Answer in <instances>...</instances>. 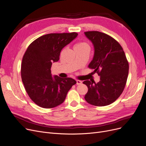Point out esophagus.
Wrapping results in <instances>:
<instances>
[{
  "mask_svg": "<svg viewBox=\"0 0 146 146\" xmlns=\"http://www.w3.org/2000/svg\"><path fill=\"white\" fill-rule=\"evenodd\" d=\"M76 81H77V85H80L81 84H82V81H80V80H77Z\"/></svg>",
  "mask_w": 146,
  "mask_h": 146,
  "instance_id": "obj_1",
  "label": "esophagus"
}]
</instances>
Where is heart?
<instances>
[{"instance_id": "heart-1", "label": "heart", "mask_w": 146, "mask_h": 146, "mask_svg": "<svg viewBox=\"0 0 146 146\" xmlns=\"http://www.w3.org/2000/svg\"><path fill=\"white\" fill-rule=\"evenodd\" d=\"M85 46H89L88 44L84 42H79L75 45L74 48H83Z\"/></svg>"}]
</instances>
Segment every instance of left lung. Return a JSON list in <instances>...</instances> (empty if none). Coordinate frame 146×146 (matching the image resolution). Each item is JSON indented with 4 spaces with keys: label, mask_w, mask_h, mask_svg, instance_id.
Returning a JSON list of instances; mask_svg holds the SVG:
<instances>
[{
    "label": "left lung",
    "mask_w": 146,
    "mask_h": 146,
    "mask_svg": "<svg viewBox=\"0 0 146 146\" xmlns=\"http://www.w3.org/2000/svg\"><path fill=\"white\" fill-rule=\"evenodd\" d=\"M94 45L93 59L89 65L100 75V82L86 80L88 87L84 96L89 104L97 107L114 102L123 92L129 72V63L120 44L108 35L98 31L84 32Z\"/></svg>",
    "instance_id": "left-lung-1"
}]
</instances>
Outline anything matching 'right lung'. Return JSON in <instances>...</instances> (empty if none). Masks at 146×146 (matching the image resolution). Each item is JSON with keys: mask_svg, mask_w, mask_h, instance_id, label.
<instances>
[{"mask_svg": "<svg viewBox=\"0 0 146 146\" xmlns=\"http://www.w3.org/2000/svg\"><path fill=\"white\" fill-rule=\"evenodd\" d=\"M78 35L76 32L49 33L29 45L23 56L21 75L32 101L44 108L56 107L65 101L67 93L77 81L71 78L52 77V63L59 60L61 50Z\"/></svg>", "mask_w": 146, "mask_h": 146, "instance_id": "1", "label": "right lung"}]
</instances>
